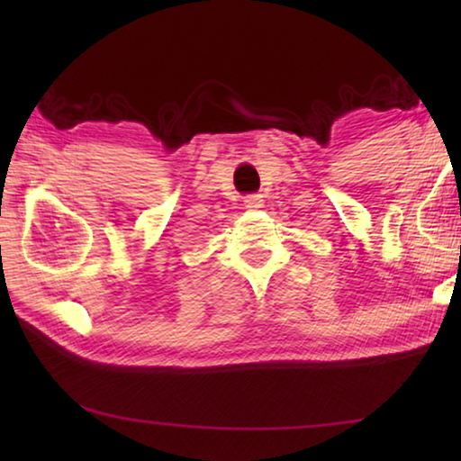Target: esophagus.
Wrapping results in <instances>:
<instances>
[{
    "mask_svg": "<svg viewBox=\"0 0 461 461\" xmlns=\"http://www.w3.org/2000/svg\"><path fill=\"white\" fill-rule=\"evenodd\" d=\"M244 207L246 209H260V207H264L262 194H246V197H244Z\"/></svg>",
    "mask_w": 461,
    "mask_h": 461,
    "instance_id": "1",
    "label": "esophagus"
}]
</instances>
